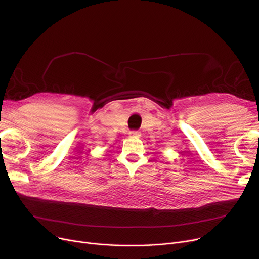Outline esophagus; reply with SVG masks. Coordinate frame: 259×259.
Wrapping results in <instances>:
<instances>
[{
	"instance_id": "esophagus-1",
	"label": "esophagus",
	"mask_w": 259,
	"mask_h": 259,
	"mask_svg": "<svg viewBox=\"0 0 259 259\" xmlns=\"http://www.w3.org/2000/svg\"><path fill=\"white\" fill-rule=\"evenodd\" d=\"M130 135L131 136H140V132L137 130H132V131H130Z\"/></svg>"
}]
</instances>
